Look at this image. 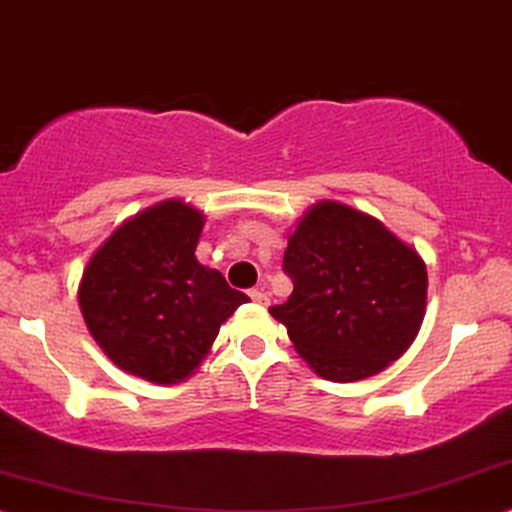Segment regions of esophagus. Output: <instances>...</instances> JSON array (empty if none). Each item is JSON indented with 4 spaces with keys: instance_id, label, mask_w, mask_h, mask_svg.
I'll return each mask as SVG.
<instances>
[{
    "instance_id": "1",
    "label": "esophagus",
    "mask_w": 512,
    "mask_h": 512,
    "mask_svg": "<svg viewBox=\"0 0 512 512\" xmlns=\"http://www.w3.org/2000/svg\"><path fill=\"white\" fill-rule=\"evenodd\" d=\"M249 296H251V301H256L258 306H266L268 304V294L263 292V289H251Z\"/></svg>"
}]
</instances>
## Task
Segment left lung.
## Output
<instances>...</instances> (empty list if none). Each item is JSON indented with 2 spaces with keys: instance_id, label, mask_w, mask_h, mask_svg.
I'll list each match as a JSON object with an SVG mask.
<instances>
[{
  "instance_id": "obj_1",
  "label": "left lung",
  "mask_w": 512,
  "mask_h": 512,
  "mask_svg": "<svg viewBox=\"0 0 512 512\" xmlns=\"http://www.w3.org/2000/svg\"><path fill=\"white\" fill-rule=\"evenodd\" d=\"M282 266L294 292L270 315L325 380L377 375L418 337L425 261L368 213L339 201L313 204L289 232Z\"/></svg>"
}]
</instances>
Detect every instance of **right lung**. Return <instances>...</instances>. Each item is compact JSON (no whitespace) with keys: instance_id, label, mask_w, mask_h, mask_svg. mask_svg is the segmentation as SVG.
I'll return each mask as SVG.
<instances>
[{"instance_id":"right-lung-1","label":"right lung","mask_w":512,"mask_h":512,"mask_svg":"<svg viewBox=\"0 0 512 512\" xmlns=\"http://www.w3.org/2000/svg\"><path fill=\"white\" fill-rule=\"evenodd\" d=\"M206 216L166 199L125 220L82 270L78 304L118 368L154 384L185 382L220 325L249 301L194 256Z\"/></svg>"}]
</instances>
